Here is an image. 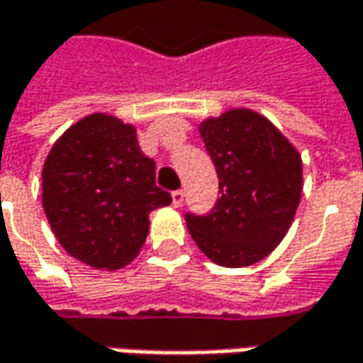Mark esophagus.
Instances as JSON below:
<instances>
[{
    "mask_svg": "<svg viewBox=\"0 0 363 363\" xmlns=\"http://www.w3.org/2000/svg\"><path fill=\"white\" fill-rule=\"evenodd\" d=\"M182 201H184V193L182 191H172V206L174 208H181Z\"/></svg>",
    "mask_w": 363,
    "mask_h": 363,
    "instance_id": "34e87169",
    "label": "esophagus"
}]
</instances>
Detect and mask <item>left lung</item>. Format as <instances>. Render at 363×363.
<instances>
[{
  "label": "left lung",
  "instance_id": "obj_1",
  "mask_svg": "<svg viewBox=\"0 0 363 363\" xmlns=\"http://www.w3.org/2000/svg\"><path fill=\"white\" fill-rule=\"evenodd\" d=\"M218 172L220 197L206 216L186 214V228L214 264L245 268L284 239L303 189L299 151L262 114L237 108L199 124Z\"/></svg>",
  "mask_w": 363,
  "mask_h": 363
}]
</instances>
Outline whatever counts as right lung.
<instances>
[{
    "mask_svg": "<svg viewBox=\"0 0 363 363\" xmlns=\"http://www.w3.org/2000/svg\"><path fill=\"white\" fill-rule=\"evenodd\" d=\"M43 210L60 245L97 270L133 262L149 233V214L172 203L155 184L133 124L91 114L72 124L43 164Z\"/></svg>",
    "mask_w": 363,
    "mask_h": 363,
    "instance_id": "obj_1",
    "label": "right lung"
}]
</instances>
